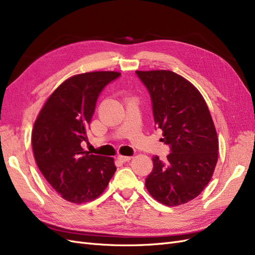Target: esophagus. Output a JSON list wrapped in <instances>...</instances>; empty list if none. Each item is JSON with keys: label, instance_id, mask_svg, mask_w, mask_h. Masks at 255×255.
<instances>
[{"label": "esophagus", "instance_id": "esophagus-1", "mask_svg": "<svg viewBox=\"0 0 255 255\" xmlns=\"http://www.w3.org/2000/svg\"><path fill=\"white\" fill-rule=\"evenodd\" d=\"M120 161H123V163H126V161H128L130 159V156H125V155H118L117 157Z\"/></svg>", "mask_w": 255, "mask_h": 255}]
</instances>
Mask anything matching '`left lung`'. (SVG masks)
I'll return each mask as SVG.
<instances>
[{
    "label": "left lung",
    "mask_w": 255,
    "mask_h": 255,
    "mask_svg": "<svg viewBox=\"0 0 255 255\" xmlns=\"http://www.w3.org/2000/svg\"><path fill=\"white\" fill-rule=\"evenodd\" d=\"M148 88L154 122L171 153L153 156L145 188L159 203L177 206L198 197L211 181L218 160V136L200 91L170 70L136 71Z\"/></svg>",
    "instance_id": "left-lung-1"
}]
</instances>
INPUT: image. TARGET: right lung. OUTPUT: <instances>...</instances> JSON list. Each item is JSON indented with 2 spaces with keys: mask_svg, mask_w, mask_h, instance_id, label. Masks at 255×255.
Returning <instances> with one entry per match:
<instances>
[{
  "mask_svg": "<svg viewBox=\"0 0 255 255\" xmlns=\"http://www.w3.org/2000/svg\"><path fill=\"white\" fill-rule=\"evenodd\" d=\"M120 72L94 71L71 76L47 99L32 130L36 164L60 197L75 204L103 194L116 166L113 157L82 148L100 92Z\"/></svg>",
  "mask_w": 255,
  "mask_h": 255,
  "instance_id": "add662e5",
  "label": "right lung"
}]
</instances>
